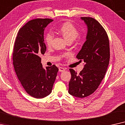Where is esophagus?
Here are the masks:
<instances>
[{"label": "esophagus", "instance_id": "obj_1", "mask_svg": "<svg viewBox=\"0 0 125 125\" xmlns=\"http://www.w3.org/2000/svg\"><path fill=\"white\" fill-rule=\"evenodd\" d=\"M66 69L63 67H59V71H60V72H63V71H64Z\"/></svg>", "mask_w": 125, "mask_h": 125}]
</instances>
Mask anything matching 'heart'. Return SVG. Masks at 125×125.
Masks as SVG:
<instances>
[{
	"instance_id": "1",
	"label": "heart",
	"mask_w": 125,
	"mask_h": 125,
	"mask_svg": "<svg viewBox=\"0 0 125 125\" xmlns=\"http://www.w3.org/2000/svg\"><path fill=\"white\" fill-rule=\"evenodd\" d=\"M59 31L67 42H73L79 35V31L78 29L74 24L69 21H67L62 24L59 29ZM54 35L52 33L49 32L46 34L44 36V41L48 46H50L51 44Z\"/></svg>"
}]
</instances>
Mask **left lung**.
<instances>
[{
	"instance_id": "1",
	"label": "left lung",
	"mask_w": 125,
	"mask_h": 125,
	"mask_svg": "<svg viewBox=\"0 0 125 125\" xmlns=\"http://www.w3.org/2000/svg\"><path fill=\"white\" fill-rule=\"evenodd\" d=\"M87 26L86 41L76 55L80 62L85 63L79 74L70 69L71 78L69 93L78 98L92 94L104 79L110 61L109 40L105 30L91 17H82Z\"/></svg>"
}]
</instances>
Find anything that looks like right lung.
Wrapping results in <instances>:
<instances>
[{"instance_id": "add662e5", "label": "right lung", "mask_w": 125, "mask_h": 125, "mask_svg": "<svg viewBox=\"0 0 125 125\" xmlns=\"http://www.w3.org/2000/svg\"><path fill=\"white\" fill-rule=\"evenodd\" d=\"M51 19H33L18 31L12 54L13 65L25 91L32 97L43 98L52 91L59 69L55 65L43 69L40 55L44 54V30Z\"/></svg>"}]
</instances>
